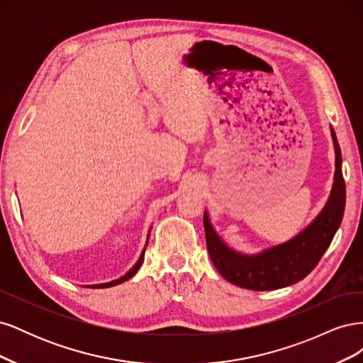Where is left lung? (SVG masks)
<instances>
[{"instance_id": "left-lung-1", "label": "left lung", "mask_w": 363, "mask_h": 363, "mask_svg": "<svg viewBox=\"0 0 363 363\" xmlns=\"http://www.w3.org/2000/svg\"><path fill=\"white\" fill-rule=\"evenodd\" d=\"M332 138L336 152V172L330 199L320 216L289 242L269 248L257 256L239 255L219 239L207 213H204L208 256L225 280L251 291H272L303 280L318 265L325 250L332 244L345 208L342 156L333 128Z\"/></svg>"}]
</instances>
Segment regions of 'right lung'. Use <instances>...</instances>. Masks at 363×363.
Wrapping results in <instances>:
<instances>
[{"label": "right lung", "mask_w": 363, "mask_h": 363, "mask_svg": "<svg viewBox=\"0 0 363 363\" xmlns=\"http://www.w3.org/2000/svg\"><path fill=\"white\" fill-rule=\"evenodd\" d=\"M144 255H145V250H144V252H142V256H140V259L138 260V263L136 265L131 268L124 277H121V279H118V280H115V281H111V283H104V284H95V286H92V288H111V286H116V284H119V283H123V281H125V280H128V279H131L135 276V274L138 272V269L140 268V265H142V260H144Z\"/></svg>", "instance_id": "obj_1"}]
</instances>
